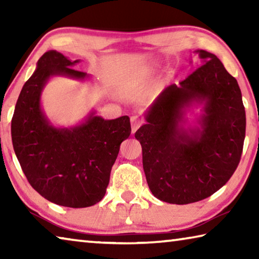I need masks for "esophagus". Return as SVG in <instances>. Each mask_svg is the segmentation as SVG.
Returning <instances> with one entry per match:
<instances>
[{
    "label": "esophagus",
    "mask_w": 259,
    "mask_h": 259,
    "mask_svg": "<svg viewBox=\"0 0 259 259\" xmlns=\"http://www.w3.org/2000/svg\"><path fill=\"white\" fill-rule=\"evenodd\" d=\"M130 121H131V133L135 134L136 131H137V129L139 128V126L142 125L143 122L140 121L137 116H133L130 119Z\"/></svg>",
    "instance_id": "obj_1"
}]
</instances>
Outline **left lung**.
Listing matches in <instances>:
<instances>
[{
    "mask_svg": "<svg viewBox=\"0 0 259 259\" xmlns=\"http://www.w3.org/2000/svg\"><path fill=\"white\" fill-rule=\"evenodd\" d=\"M202 66L166 87L151 105L135 137L153 195L187 204L212 195L229 182L242 154L245 111L238 81L217 56L195 50ZM203 105L198 125H180L186 111ZM184 123H185V120Z\"/></svg>",
    "mask_w": 259,
    "mask_h": 259,
    "instance_id": "obj_1",
    "label": "left lung"
}]
</instances>
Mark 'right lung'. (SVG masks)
Here are the masks:
<instances>
[{
  "mask_svg": "<svg viewBox=\"0 0 259 259\" xmlns=\"http://www.w3.org/2000/svg\"><path fill=\"white\" fill-rule=\"evenodd\" d=\"M63 54L47 51L23 87L11 121L12 145L26 178L50 202L85 208L104 198L121 143L131 134L129 116L104 120L90 112L80 124L57 128L41 106V95L52 76L84 81V72Z\"/></svg>",
  "mask_w": 259,
  "mask_h": 259,
  "instance_id": "right-lung-1",
  "label": "right lung"
}]
</instances>
